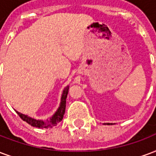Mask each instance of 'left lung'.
Returning a JSON list of instances; mask_svg holds the SVG:
<instances>
[{
    "mask_svg": "<svg viewBox=\"0 0 156 156\" xmlns=\"http://www.w3.org/2000/svg\"><path fill=\"white\" fill-rule=\"evenodd\" d=\"M104 124H107V125H109V124H112V123H104Z\"/></svg>",
    "mask_w": 156,
    "mask_h": 156,
    "instance_id": "1",
    "label": "left lung"
}]
</instances>
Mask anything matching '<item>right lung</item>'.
<instances>
[{
  "instance_id": "1",
  "label": "right lung",
  "mask_w": 156,
  "mask_h": 156,
  "mask_svg": "<svg viewBox=\"0 0 156 156\" xmlns=\"http://www.w3.org/2000/svg\"><path fill=\"white\" fill-rule=\"evenodd\" d=\"M69 86H67L63 91V93H62V96H61V101L60 104H59V107L57 109V111L55 112V113L53 115V116L49 118V119H47L46 121H43V120H37L34 119V118H32L30 116H27V115H25V114H22L19 112H16V113L20 116V117L26 122L28 124L31 125L32 126H34V127L38 128H52L57 126V124L58 122H60L63 118V115H64V112H65V107H66V98L67 95H68V93H69Z\"/></svg>"
}]
</instances>
